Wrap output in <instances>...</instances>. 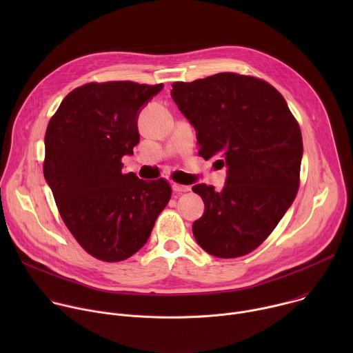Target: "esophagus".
Listing matches in <instances>:
<instances>
[{"label":"esophagus","instance_id":"34e87169","mask_svg":"<svg viewBox=\"0 0 353 353\" xmlns=\"http://www.w3.org/2000/svg\"><path fill=\"white\" fill-rule=\"evenodd\" d=\"M173 191L176 192H185V191H190L191 187L190 185H184V184H179V183H173Z\"/></svg>","mask_w":353,"mask_h":353}]
</instances>
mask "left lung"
I'll return each instance as SVG.
<instances>
[{
  "mask_svg": "<svg viewBox=\"0 0 353 353\" xmlns=\"http://www.w3.org/2000/svg\"><path fill=\"white\" fill-rule=\"evenodd\" d=\"M172 97L196 130L198 155L228 166L226 184H196L205 212L196 243L219 259L256 250L276 228L300 185L303 139L283 96L264 79L219 72L174 82ZM215 162V163H216Z\"/></svg>",
  "mask_w": 353,
  "mask_h": 353,
  "instance_id": "obj_1",
  "label": "left lung"
}]
</instances>
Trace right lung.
<instances>
[{"mask_svg": "<svg viewBox=\"0 0 353 353\" xmlns=\"http://www.w3.org/2000/svg\"><path fill=\"white\" fill-rule=\"evenodd\" d=\"M162 86L89 82L71 90L48 121L44 179L71 234L100 261L134 256L172 196L168 180L121 170V158L139 142L138 110Z\"/></svg>", "mask_w": 353, "mask_h": 353, "instance_id": "1", "label": "right lung"}]
</instances>
